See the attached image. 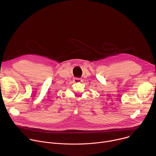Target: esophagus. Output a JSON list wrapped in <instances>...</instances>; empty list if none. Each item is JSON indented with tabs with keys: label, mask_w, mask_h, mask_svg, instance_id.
Returning a JSON list of instances; mask_svg holds the SVG:
<instances>
[{
	"label": "esophagus",
	"mask_w": 156,
	"mask_h": 156,
	"mask_svg": "<svg viewBox=\"0 0 156 156\" xmlns=\"http://www.w3.org/2000/svg\"><path fill=\"white\" fill-rule=\"evenodd\" d=\"M82 81V79L81 78H74V82H80Z\"/></svg>",
	"instance_id": "esophagus-1"
}]
</instances>
